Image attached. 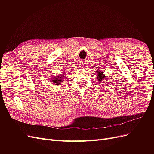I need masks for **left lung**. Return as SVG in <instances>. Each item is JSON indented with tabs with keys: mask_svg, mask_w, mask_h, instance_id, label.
Instances as JSON below:
<instances>
[{
	"mask_svg": "<svg viewBox=\"0 0 154 154\" xmlns=\"http://www.w3.org/2000/svg\"><path fill=\"white\" fill-rule=\"evenodd\" d=\"M97 73H96V75H97V80H98V82H103V81L105 79V74H103V71L102 70H99L98 71H96Z\"/></svg>",
	"mask_w": 154,
	"mask_h": 154,
	"instance_id": "1",
	"label": "left lung"
}]
</instances>
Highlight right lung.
<instances>
[{"label": "right lung", "instance_id": "right-lung-1", "mask_svg": "<svg viewBox=\"0 0 154 154\" xmlns=\"http://www.w3.org/2000/svg\"><path fill=\"white\" fill-rule=\"evenodd\" d=\"M62 74L61 75H54V76L51 77L50 78L51 80V82L53 83L54 85H61L62 83H63V82L66 80V72H61Z\"/></svg>", "mask_w": 154, "mask_h": 154}]
</instances>
